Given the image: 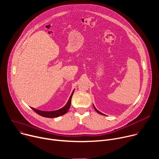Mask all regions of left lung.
Here are the masks:
<instances>
[{
    "label": "left lung",
    "instance_id": "obj_1",
    "mask_svg": "<svg viewBox=\"0 0 159 159\" xmlns=\"http://www.w3.org/2000/svg\"><path fill=\"white\" fill-rule=\"evenodd\" d=\"M93 107H94V110H96V111H97L98 113H99V114H102V115H105V114H103V113H102V112H100L99 111H98V110H97V109L95 108V107L94 106V105H93Z\"/></svg>",
    "mask_w": 159,
    "mask_h": 159
}]
</instances>
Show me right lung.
I'll return each instance as SVG.
<instances>
[{"mask_svg":"<svg viewBox=\"0 0 159 159\" xmlns=\"http://www.w3.org/2000/svg\"><path fill=\"white\" fill-rule=\"evenodd\" d=\"M74 90V91L72 92L68 102L66 103V104L65 105V106H64L63 108L57 110L55 111H42V110H37L35 108H31L35 111L36 112L37 114L41 115V116L44 117H47V118H55V117H57L61 116V115L65 114L66 113H67V111H68L70 107V105H71V97L73 96Z\"/></svg>","mask_w":159,"mask_h":159,"instance_id":"1","label":"right lung"}]
</instances>
